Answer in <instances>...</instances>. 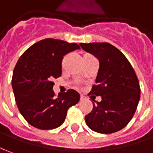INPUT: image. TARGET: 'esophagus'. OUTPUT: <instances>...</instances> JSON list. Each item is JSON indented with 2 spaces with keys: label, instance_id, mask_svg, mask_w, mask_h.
<instances>
[{
  "label": "esophagus",
  "instance_id": "34e87169",
  "mask_svg": "<svg viewBox=\"0 0 153 153\" xmlns=\"http://www.w3.org/2000/svg\"><path fill=\"white\" fill-rule=\"evenodd\" d=\"M85 98V97H84V96H82V95H81V100H83V99Z\"/></svg>",
  "mask_w": 153,
  "mask_h": 153
}]
</instances>
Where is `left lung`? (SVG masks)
<instances>
[{"label": "left lung", "instance_id": "8db88e82", "mask_svg": "<svg viewBox=\"0 0 153 153\" xmlns=\"http://www.w3.org/2000/svg\"><path fill=\"white\" fill-rule=\"evenodd\" d=\"M83 50L98 59L100 66L89 94L101 102L85 117L90 129L110 134L122 130L131 121L140 100L141 89L132 66L122 51L107 42L81 43Z\"/></svg>", "mask_w": 153, "mask_h": 153}]
</instances>
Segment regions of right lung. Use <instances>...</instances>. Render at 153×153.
I'll list each match as a JSON object with an SVG mask.
<instances>
[{
    "instance_id": "add662e5",
    "label": "right lung",
    "mask_w": 153,
    "mask_h": 153,
    "mask_svg": "<svg viewBox=\"0 0 153 153\" xmlns=\"http://www.w3.org/2000/svg\"><path fill=\"white\" fill-rule=\"evenodd\" d=\"M80 49L76 43L46 38L29 47L19 58L12 76L15 100L21 114L30 125L42 130L60 127L67 110L80 100L73 89L56 97L53 78L62 76L63 56Z\"/></svg>"
}]
</instances>
